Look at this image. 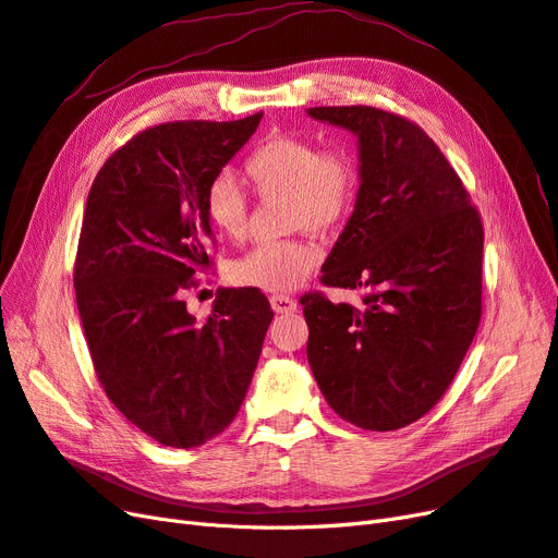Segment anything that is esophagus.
I'll use <instances>...</instances> for the list:
<instances>
[{
  "label": "esophagus",
  "mask_w": 558,
  "mask_h": 558,
  "mask_svg": "<svg viewBox=\"0 0 558 558\" xmlns=\"http://www.w3.org/2000/svg\"><path fill=\"white\" fill-rule=\"evenodd\" d=\"M270 308H274L278 315H288L296 311V301L288 294H274L270 296Z\"/></svg>",
  "instance_id": "esophagus-1"
}]
</instances>
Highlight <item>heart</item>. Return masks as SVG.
Returning <instances> with one entry per match:
<instances>
[{"label": "heart", "mask_w": 558, "mask_h": 558, "mask_svg": "<svg viewBox=\"0 0 558 558\" xmlns=\"http://www.w3.org/2000/svg\"><path fill=\"white\" fill-rule=\"evenodd\" d=\"M254 194L262 198L284 196L288 229L331 231L350 215L357 198V166L343 149H320L313 140L278 135L254 149L243 166ZM210 227L225 238H241L247 227V201L238 184L219 174L203 198ZM320 262V250L311 241L262 243L231 264V280L264 292H290Z\"/></svg>", "instance_id": "b5f03b06"}]
</instances>
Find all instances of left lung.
Listing matches in <instances>:
<instances>
[{
    "label": "left lung",
    "mask_w": 558,
    "mask_h": 558,
    "mask_svg": "<svg viewBox=\"0 0 558 558\" xmlns=\"http://www.w3.org/2000/svg\"><path fill=\"white\" fill-rule=\"evenodd\" d=\"M306 111L357 137L355 210L323 282L364 292L360 308L301 296L308 364L343 421L400 429L441 400L480 327L482 217L416 123L364 105Z\"/></svg>",
    "instance_id": "1"
}]
</instances>
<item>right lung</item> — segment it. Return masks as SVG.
<instances>
[{
  "label": "right lung",
  "mask_w": 558,
  "mask_h": 558,
  "mask_svg": "<svg viewBox=\"0 0 558 558\" xmlns=\"http://www.w3.org/2000/svg\"><path fill=\"white\" fill-rule=\"evenodd\" d=\"M262 117L154 125L111 154L88 191L74 290L93 367L109 402L163 447L225 433L274 320L254 288L219 290L205 320L184 301L210 266L205 189Z\"/></svg>",
  "instance_id": "1"
}]
</instances>
